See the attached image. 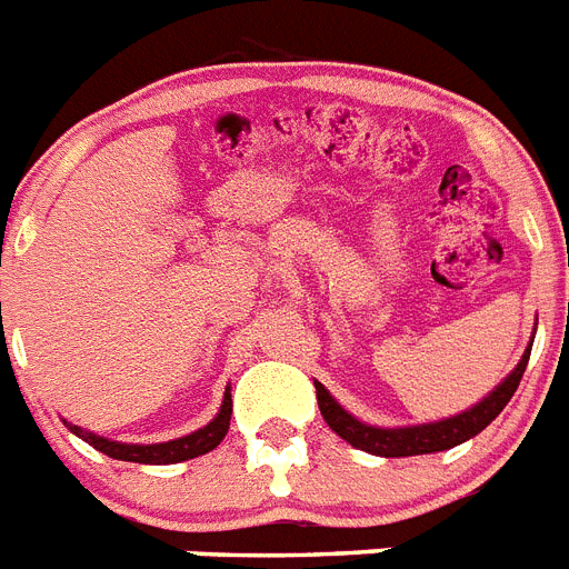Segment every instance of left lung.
Returning <instances> with one entry per match:
<instances>
[{"instance_id": "obj_1", "label": "left lung", "mask_w": 569, "mask_h": 569, "mask_svg": "<svg viewBox=\"0 0 569 569\" xmlns=\"http://www.w3.org/2000/svg\"><path fill=\"white\" fill-rule=\"evenodd\" d=\"M529 352H532V343H529L523 356H520L518 367L512 373L500 381L498 388L491 390L489 396H483V402H477L475 408L462 410L457 417L439 419V422H425V425H405V428H376V425L358 422L352 413L341 408V405L329 396V390L323 388L321 381H315V390H318V408H321V417L327 419V425L341 439H347L352 448H361L367 455L376 457H417V455H437V451H448V448L460 446L466 439L477 437L483 431L491 419L498 417L500 410L506 408V402L512 399L515 390H518L520 379H523V370H527Z\"/></svg>"}]
</instances>
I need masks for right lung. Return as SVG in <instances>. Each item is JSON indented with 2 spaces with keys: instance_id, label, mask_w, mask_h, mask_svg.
I'll return each instance as SVG.
<instances>
[{
  "instance_id": "right-lung-1",
  "label": "right lung",
  "mask_w": 569,
  "mask_h": 569,
  "mask_svg": "<svg viewBox=\"0 0 569 569\" xmlns=\"http://www.w3.org/2000/svg\"><path fill=\"white\" fill-rule=\"evenodd\" d=\"M231 388H226L222 396V408H219L217 417L211 422L199 428V431L188 433V437L170 439V442H152V446H132V442H114V439L98 437L92 431H83L80 425H69L71 433H78L83 442H89L92 448H98L100 455L112 457V460H127V462H147V466H167V462H181L193 460L199 455H208L213 448L226 439L228 425H231Z\"/></svg>"
}]
</instances>
